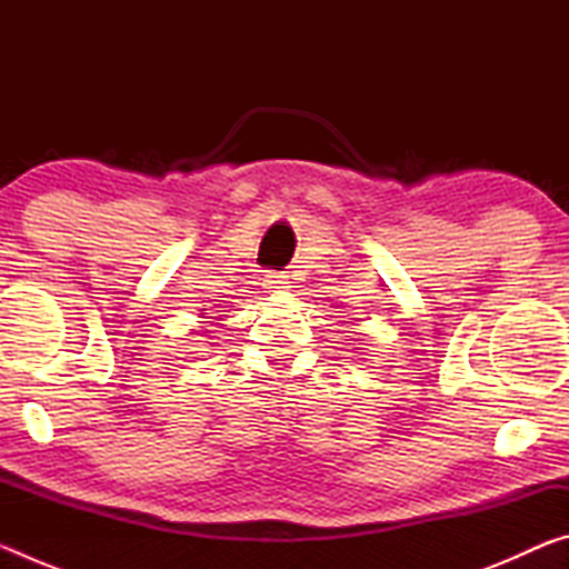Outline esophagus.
I'll return each mask as SVG.
<instances>
[{
  "instance_id": "obj_1",
  "label": "esophagus",
  "mask_w": 569,
  "mask_h": 569,
  "mask_svg": "<svg viewBox=\"0 0 569 569\" xmlns=\"http://www.w3.org/2000/svg\"><path fill=\"white\" fill-rule=\"evenodd\" d=\"M286 283L288 278L283 273H266L263 278V288H268V293H281L283 288H288Z\"/></svg>"
}]
</instances>
